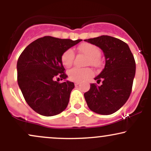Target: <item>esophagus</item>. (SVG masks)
I'll return each instance as SVG.
<instances>
[{
  "label": "esophagus",
  "instance_id": "1",
  "mask_svg": "<svg viewBox=\"0 0 151 151\" xmlns=\"http://www.w3.org/2000/svg\"><path fill=\"white\" fill-rule=\"evenodd\" d=\"M74 84H75L76 86H77V85H79V82H78V81H76V82L74 83Z\"/></svg>",
  "mask_w": 151,
  "mask_h": 151
}]
</instances>
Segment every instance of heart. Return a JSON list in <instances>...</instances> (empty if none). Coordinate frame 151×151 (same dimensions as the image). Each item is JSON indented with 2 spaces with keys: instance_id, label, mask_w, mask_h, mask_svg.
<instances>
[{
  "instance_id": "1",
  "label": "heart",
  "mask_w": 151,
  "mask_h": 151,
  "mask_svg": "<svg viewBox=\"0 0 151 151\" xmlns=\"http://www.w3.org/2000/svg\"><path fill=\"white\" fill-rule=\"evenodd\" d=\"M78 50L87 57L86 65H91L94 67H99L101 65L100 56L101 50L97 46L91 43L84 42L78 47ZM74 59V52L73 50L68 49L65 50L61 57L62 65L67 68H69L72 65ZM93 75L91 69L86 68H77L74 67L68 72L69 79L72 81H82Z\"/></svg>"
}]
</instances>
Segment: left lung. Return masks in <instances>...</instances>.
<instances>
[{
  "label": "left lung",
  "instance_id": "obj_1",
  "mask_svg": "<svg viewBox=\"0 0 151 151\" xmlns=\"http://www.w3.org/2000/svg\"><path fill=\"white\" fill-rule=\"evenodd\" d=\"M103 50L106 64L95 80L101 85L90 84L84 93L88 106L92 111L109 115L125 104L131 94L136 73V62L129 45L118 38L108 35L84 40Z\"/></svg>",
  "mask_w": 151,
  "mask_h": 151
}]
</instances>
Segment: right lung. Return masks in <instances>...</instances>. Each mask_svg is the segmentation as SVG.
<instances>
[{
    "label": "right lung",
    "instance_id": "obj_1",
    "mask_svg": "<svg viewBox=\"0 0 151 151\" xmlns=\"http://www.w3.org/2000/svg\"><path fill=\"white\" fill-rule=\"evenodd\" d=\"M81 40L45 36L31 42L20 54L17 62L18 85L27 104L37 114L52 116L67 108L74 84L55 79L67 77L62 55Z\"/></svg>",
    "mask_w": 151,
    "mask_h": 151
}]
</instances>
